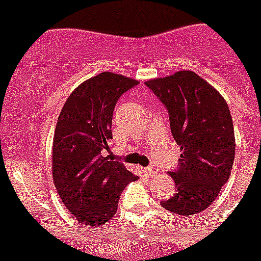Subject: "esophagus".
I'll list each match as a JSON object with an SVG mask.
<instances>
[{
    "label": "esophagus",
    "instance_id": "34e87169",
    "mask_svg": "<svg viewBox=\"0 0 261 261\" xmlns=\"http://www.w3.org/2000/svg\"><path fill=\"white\" fill-rule=\"evenodd\" d=\"M146 173H147L149 176H153V175L157 174V170H155L152 166H149V167H147V168H146Z\"/></svg>",
    "mask_w": 261,
    "mask_h": 261
}]
</instances>
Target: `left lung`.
Here are the masks:
<instances>
[{"label": "left lung", "mask_w": 261, "mask_h": 261, "mask_svg": "<svg viewBox=\"0 0 261 261\" xmlns=\"http://www.w3.org/2000/svg\"><path fill=\"white\" fill-rule=\"evenodd\" d=\"M169 114L172 135L180 146L175 193L161 205L189 216L207 208L228 180L236 154L234 128L226 100L193 71H179L145 82Z\"/></svg>", "instance_id": "obj_1"}]
</instances>
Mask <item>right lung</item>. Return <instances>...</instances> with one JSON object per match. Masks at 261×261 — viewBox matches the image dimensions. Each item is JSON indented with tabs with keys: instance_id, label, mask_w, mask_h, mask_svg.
I'll return each mask as SVG.
<instances>
[{
	"instance_id": "add662e5",
	"label": "right lung",
	"mask_w": 261,
	"mask_h": 261,
	"mask_svg": "<svg viewBox=\"0 0 261 261\" xmlns=\"http://www.w3.org/2000/svg\"><path fill=\"white\" fill-rule=\"evenodd\" d=\"M137 85L121 74L99 73L77 87L60 113L53 146L54 184L81 223H107L116 214L122 190L137 180L121 162L101 155L113 139L114 108Z\"/></svg>"
}]
</instances>
